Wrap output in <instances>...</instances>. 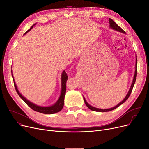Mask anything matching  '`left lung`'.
Instances as JSON below:
<instances>
[{
    "label": "left lung",
    "mask_w": 149,
    "mask_h": 149,
    "mask_svg": "<svg viewBox=\"0 0 149 149\" xmlns=\"http://www.w3.org/2000/svg\"><path fill=\"white\" fill-rule=\"evenodd\" d=\"M109 26H110L111 29H113V30H114L116 31H119V32H120V33H123L125 34V31L123 29H122L119 25H117L116 23H115V22L113 20H112L111 19H109ZM135 68H136V69H135L134 75V78H133V80H132L131 86H130L129 91H128L127 94H126L125 97L124 98V100L122 101L121 102H120L118 104H117L116 106H114L113 107L109 108V109H99V108L93 107V106H91L90 104H89L88 103V102L86 101V100H85L84 97L83 96L84 101V102L86 104V106L89 108V109H91V111H96V112H108V111H112V110L116 109L117 107H118L119 106H120L122 104H123L129 98L130 93H131V92H132V90L133 89V87H134V85L135 84V82H136V77H137V58H136V66H135Z\"/></svg>",
    "instance_id": "left-lung-1"
}]
</instances>
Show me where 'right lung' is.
<instances>
[{
	"instance_id": "right-lung-1",
	"label": "right lung",
	"mask_w": 149,
	"mask_h": 149,
	"mask_svg": "<svg viewBox=\"0 0 149 149\" xmlns=\"http://www.w3.org/2000/svg\"><path fill=\"white\" fill-rule=\"evenodd\" d=\"M36 24H33L32 26H31L30 29L25 32L24 33V35H25L26 33H28L29 31H30L32 28L33 27V26L35 25ZM12 71V78L13 79V83H14V86L15 88L16 89V91L19 94V96L21 97V99L23 100L26 104H27L30 108H31L33 110L38 112H41V113L43 114H53L56 113V112H60L63 107L64 106V100H65V94H66V81L68 79V77L66 73V72L65 71V70L62 72V74L61 76V94L60 96L58 98V100H57V101L53 104V105L51 106H38L35 104L30 102L29 100H26V99L24 96H22V94L19 92V89L17 88V86L16 85V83L15 82L14 80V78H13V76L12 74V71Z\"/></svg>"
}]
</instances>
